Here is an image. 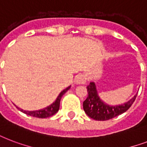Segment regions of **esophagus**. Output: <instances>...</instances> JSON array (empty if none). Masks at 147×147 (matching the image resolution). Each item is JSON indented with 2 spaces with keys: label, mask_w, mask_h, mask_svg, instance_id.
I'll return each mask as SVG.
<instances>
[{
  "label": "esophagus",
  "mask_w": 147,
  "mask_h": 147,
  "mask_svg": "<svg viewBox=\"0 0 147 147\" xmlns=\"http://www.w3.org/2000/svg\"><path fill=\"white\" fill-rule=\"evenodd\" d=\"M86 82V77L84 75H78L76 78V84H85Z\"/></svg>",
  "instance_id": "34e87169"
}]
</instances>
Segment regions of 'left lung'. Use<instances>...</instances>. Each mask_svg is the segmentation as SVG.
<instances>
[{
  "label": "left lung",
  "instance_id": "8db88e82",
  "mask_svg": "<svg viewBox=\"0 0 147 147\" xmlns=\"http://www.w3.org/2000/svg\"><path fill=\"white\" fill-rule=\"evenodd\" d=\"M87 92L88 96L83 102L84 111L90 118L98 121L109 120L125 113L130 108L137 96L136 95L126 103L113 106L104 103L99 98L94 82H90L87 86Z\"/></svg>",
  "mask_w": 147,
  "mask_h": 147
}]
</instances>
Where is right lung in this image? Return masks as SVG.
Returning <instances> with one entry per match:
<instances>
[{
    "mask_svg": "<svg viewBox=\"0 0 147 147\" xmlns=\"http://www.w3.org/2000/svg\"><path fill=\"white\" fill-rule=\"evenodd\" d=\"M70 88V86L66 88L65 89H64L63 91L61 92V93L59 94L58 98H56V100L55 102L51 104V106H48L47 108H45L43 109H40V110H36V111H25L23 110V109H21L18 107H17L18 109H19L20 110L24 113L28 115V116H33V117H37V118H47V117H50V116H53L55 114L59 111V106H60V101H61V98L62 97L64 94L66 92L69 90Z\"/></svg>",
    "mask_w": 147,
    "mask_h": 147,
    "instance_id": "1",
    "label": "right lung"
}]
</instances>
